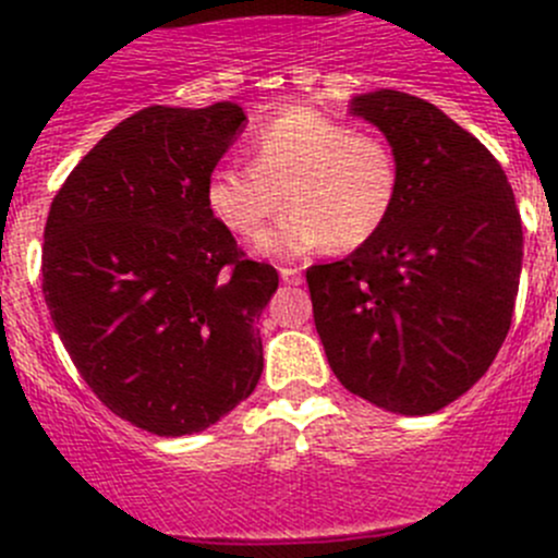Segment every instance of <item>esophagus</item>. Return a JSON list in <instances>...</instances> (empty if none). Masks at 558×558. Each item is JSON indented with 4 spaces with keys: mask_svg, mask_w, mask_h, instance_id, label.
Returning <instances> with one entry per match:
<instances>
[{
    "mask_svg": "<svg viewBox=\"0 0 558 558\" xmlns=\"http://www.w3.org/2000/svg\"><path fill=\"white\" fill-rule=\"evenodd\" d=\"M280 280L289 286H300L302 283V272L296 267H280Z\"/></svg>",
    "mask_w": 558,
    "mask_h": 558,
    "instance_id": "1",
    "label": "esophagus"
}]
</instances>
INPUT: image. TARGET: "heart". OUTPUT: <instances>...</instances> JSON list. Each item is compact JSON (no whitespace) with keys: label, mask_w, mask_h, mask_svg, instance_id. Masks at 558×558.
Segmentation results:
<instances>
[{"label":"heart","mask_w":558,"mask_h":558,"mask_svg":"<svg viewBox=\"0 0 558 558\" xmlns=\"http://www.w3.org/2000/svg\"><path fill=\"white\" fill-rule=\"evenodd\" d=\"M399 189V156L386 137L313 107H286L253 134L251 165L223 161L207 172L205 205L223 229L253 240L289 202L258 247L291 258L369 243L397 207Z\"/></svg>","instance_id":"heart-1"}]
</instances>
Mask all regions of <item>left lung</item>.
Returning a JSON list of instances; mask_svg holds the SVG:
<instances>
[{
    "label": "left lung",
    "mask_w": 558,
    "mask_h": 558,
    "mask_svg": "<svg viewBox=\"0 0 558 558\" xmlns=\"http://www.w3.org/2000/svg\"><path fill=\"white\" fill-rule=\"evenodd\" d=\"M353 112L397 150L402 189L369 243L307 269L315 329L348 391L391 413H437L508 337L521 213L492 150L435 105L380 88Z\"/></svg>",
    "instance_id": "8db88e82"
}]
</instances>
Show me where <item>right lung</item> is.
I'll use <instances>...</instances> for the list:
<instances>
[{
	"label": "right lung",
	"instance_id": "1",
	"mask_svg": "<svg viewBox=\"0 0 558 558\" xmlns=\"http://www.w3.org/2000/svg\"><path fill=\"white\" fill-rule=\"evenodd\" d=\"M234 102L154 105L105 134L50 202L43 294L99 402L159 437L251 397L258 315L278 289L210 216L205 178L243 129Z\"/></svg>",
	"mask_w": 558,
	"mask_h": 558
}]
</instances>
